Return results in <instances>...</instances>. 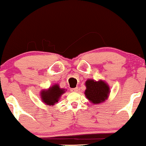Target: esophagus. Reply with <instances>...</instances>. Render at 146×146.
<instances>
[{
    "label": "esophagus",
    "mask_w": 146,
    "mask_h": 146,
    "mask_svg": "<svg viewBox=\"0 0 146 146\" xmlns=\"http://www.w3.org/2000/svg\"><path fill=\"white\" fill-rule=\"evenodd\" d=\"M71 92H77L78 91V87H76V88H73L71 89Z\"/></svg>",
    "instance_id": "34e87169"
}]
</instances>
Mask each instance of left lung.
<instances>
[{
	"mask_svg": "<svg viewBox=\"0 0 146 146\" xmlns=\"http://www.w3.org/2000/svg\"><path fill=\"white\" fill-rule=\"evenodd\" d=\"M85 85L86 89L84 94L92 104H100L108 99L110 89L108 84L103 80L96 81L93 79H88L86 81Z\"/></svg>",
	"mask_w": 146,
	"mask_h": 146,
	"instance_id": "1",
	"label": "left lung"
}]
</instances>
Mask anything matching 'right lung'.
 <instances>
[{"instance_id":"right-lung-1","label":"right lung","mask_w":146,"mask_h":146,"mask_svg":"<svg viewBox=\"0 0 146 146\" xmlns=\"http://www.w3.org/2000/svg\"><path fill=\"white\" fill-rule=\"evenodd\" d=\"M64 92L65 89L60 88V86L56 84L50 87L48 90L41 91L40 98L42 102L47 106H54L57 103L61 96Z\"/></svg>"}]
</instances>
